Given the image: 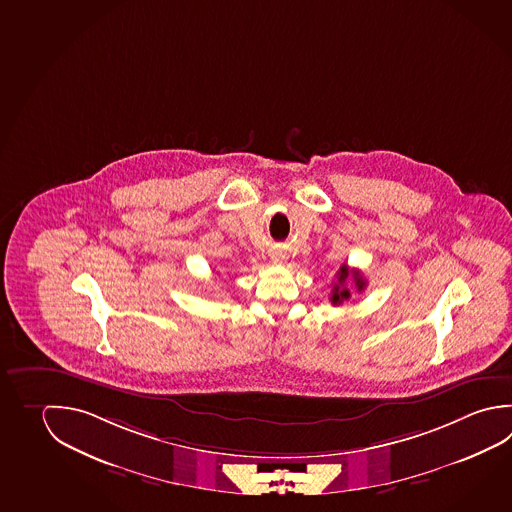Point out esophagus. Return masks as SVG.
<instances>
[{
  "label": "esophagus",
  "mask_w": 512,
  "mask_h": 512,
  "mask_svg": "<svg viewBox=\"0 0 512 512\" xmlns=\"http://www.w3.org/2000/svg\"><path fill=\"white\" fill-rule=\"evenodd\" d=\"M285 260V254H281V252H276V254H272V261L274 263H281V261Z\"/></svg>",
  "instance_id": "esophagus-1"
}]
</instances>
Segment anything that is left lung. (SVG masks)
Returning a JSON list of instances; mask_svg holds the SVG:
<instances>
[{"label":"left lung","mask_w":512,"mask_h":512,"mask_svg":"<svg viewBox=\"0 0 512 512\" xmlns=\"http://www.w3.org/2000/svg\"><path fill=\"white\" fill-rule=\"evenodd\" d=\"M348 276H350V269L344 263V265H341V269L337 270V283H335L332 296H330L332 305H341L344 299H350V290L346 289ZM352 281H354L355 289L363 292L366 281H364L363 274L359 270H352Z\"/></svg>","instance_id":"1"}]
</instances>
